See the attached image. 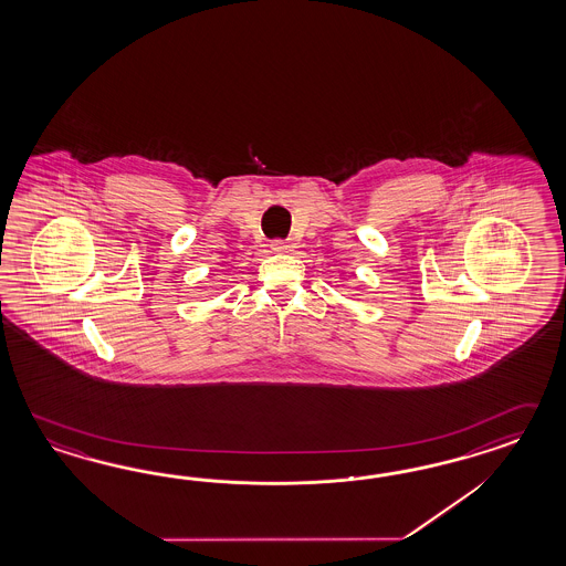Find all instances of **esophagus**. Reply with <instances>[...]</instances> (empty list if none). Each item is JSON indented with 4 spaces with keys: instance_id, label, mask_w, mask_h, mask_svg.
Returning a JSON list of instances; mask_svg holds the SVG:
<instances>
[{
    "instance_id": "esophagus-1",
    "label": "esophagus",
    "mask_w": 566,
    "mask_h": 566,
    "mask_svg": "<svg viewBox=\"0 0 566 566\" xmlns=\"http://www.w3.org/2000/svg\"><path fill=\"white\" fill-rule=\"evenodd\" d=\"M294 243L292 241H284V239H274L272 241V249L277 251V253H290V251H294Z\"/></svg>"
}]
</instances>
